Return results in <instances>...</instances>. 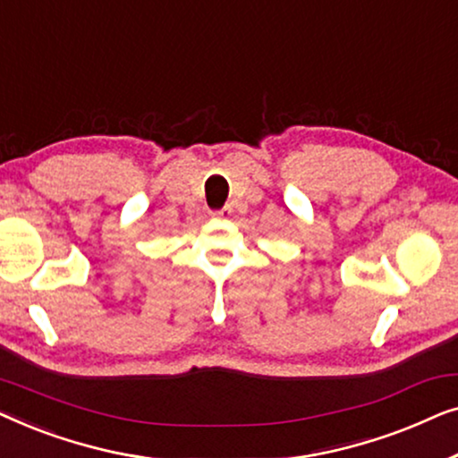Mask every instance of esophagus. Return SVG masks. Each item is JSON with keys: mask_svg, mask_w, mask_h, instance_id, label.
Returning <instances> with one entry per match:
<instances>
[{"mask_svg": "<svg viewBox=\"0 0 458 458\" xmlns=\"http://www.w3.org/2000/svg\"><path fill=\"white\" fill-rule=\"evenodd\" d=\"M231 212H233V208H231V206H225V208H218V210H212L210 215L215 216V218H229L231 216Z\"/></svg>", "mask_w": 458, "mask_h": 458, "instance_id": "obj_1", "label": "esophagus"}]
</instances>
